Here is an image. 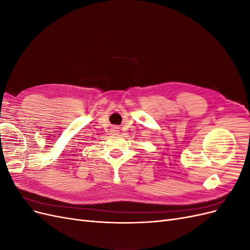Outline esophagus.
Listing matches in <instances>:
<instances>
[{
    "mask_svg": "<svg viewBox=\"0 0 250 250\" xmlns=\"http://www.w3.org/2000/svg\"><path fill=\"white\" fill-rule=\"evenodd\" d=\"M111 132H112L113 134H117V133H119V127H118V126H112V128H111Z\"/></svg>",
    "mask_w": 250,
    "mask_h": 250,
    "instance_id": "34e87169",
    "label": "esophagus"
}]
</instances>
